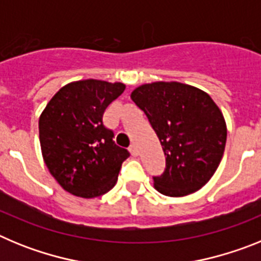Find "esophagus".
Here are the masks:
<instances>
[{"mask_svg": "<svg viewBox=\"0 0 261 261\" xmlns=\"http://www.w3.org/2000/svg\"><path fill=\"white\" fill-rule=\"evenodd\" d=\"M129 151H130V154H132L133 156H137L138 153H140V151H138L137 145H136V144H132L130 146H129Z\"/></svg>", "mask_w": 261, "mask_h": 261, "instance_id": "obj_1", "label": "esophagus"}]
</instances>
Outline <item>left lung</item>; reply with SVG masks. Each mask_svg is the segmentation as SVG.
Returning <instances> with one entry per match:
<instances>
[{"mask_svg":"<svg viewBox=\"0 0 261 261\" xmlns=\"http://www.w3.org/2000/svg\"><path fill=\"white\" fill-rule=\"evenodd\" d=\"M158 136L166 170L154 188L170 197L199 191L211 180L225 151L227 128L208 94L180 82H151L130 94Z\"/></svg>","mask_w":261,"mask_h":261,"instance_id":"8db88e82","label":"left lung"}]
</instances>
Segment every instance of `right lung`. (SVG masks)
Returning <instances> with one entry per match:
<instances>
[{
  "label": "right lung",
  "mask_w": 261,
  "mask_h": 261,
  "mask_svg": "<svg viewBox=\"0 0 261 261\" xmlns=\"http://www.w3.org/2000/svg\"><path fill=\"white\" fill-rule=\"evenodd\" d=\"M125 90L121 82L75 81L57 91L39 117L45 166L71 195L93 199L114 188L129 156L103 125L106 108Z\"/></svg>",
  "instance_id": "obj_1"
}]
</instances>
